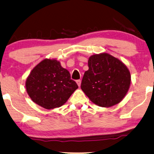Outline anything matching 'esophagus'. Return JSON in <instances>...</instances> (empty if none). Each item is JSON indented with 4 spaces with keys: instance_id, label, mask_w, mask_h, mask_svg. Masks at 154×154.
Segmentation results:
<instances>
[{
    "instance_id": "esophagus-1",
    "label": "esophagus",
    "mask_w": 154,
    "mask_h": 154,
    "mask_svg": "<svg viewBox=\"0 0 154 154\" xmlns=\"http://www.w3.org/2000/svg\"><path fill=\"white\" fill-rule=\"evenodd\" d=\"M76 83L78 84V85H79V87H80V86H81V80H77Z\"/></svg>"
}]
</instances>
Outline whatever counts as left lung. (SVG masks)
<instances>
[{"mask_svg": "<svg viewBox=\"0 0 154 154\" xmlns=\"http://www.w3.org/2000/svg\"><path fill=\"white\" fill-rule=\"evenodd\" d=\"M88 67L81 88L91 102L102 107H111L121 102L131 81L128 67L106 52L90 56Z\"/></svg>", "mask_w": 154, "mask_h": 154, "instance_id": "obj_1", "label": "left lung"}]
</instances>
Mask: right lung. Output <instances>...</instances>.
<instances>
[{"label": "right lung", "instance_id": "right-lung-1", "mask_svg": "<svg viewBox=\"0 0 154 154\" xmlns=\"http://www.w3.org/2000/svg\"><path fill=\"white\" fill-rule=\"evenodd\" d=\"M79 86L70 73L55 59H45L31 71L26 81L29 96L44 109L62 106Z\"/></svg>", "mask_w": 154, "mask_h": 154}]
</instances>
